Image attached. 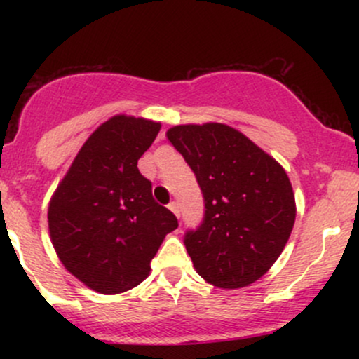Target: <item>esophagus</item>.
<instances>
[{
  "mask_svg": "<svg viewBox=\"0 0 359 359\" xmlns=\"http://www.w3.org/2000/svg\"><path fill=\"white\" fill-rule=\"evenodd\" d=\"M168 209H170V211L174 212L177 217H180V209H179V204H177L175 201H174V203H170V204H168Z\"/></svg>",
  "mask_w": 359,
  "mask_h": 359,
  "instance_id": "obj_1",
  "label": "esophagus"
}]
</instances>
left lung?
Here are the masks:
<instances>
[{
	"mask_svg": "<svg viewBox=\"0 0 359 359\" xmlns=\"http://www.w3.org/2000/svg\"><path fill=\"white\" fill-rule=\"evenodd\" d=\"M197 177L204 221L185 234L194 269L217 288L248 287L271 269L295 222V196L273 156L222 123L167 131Z\"/></svg>",
	"mask_w": 359,
	"mask_h": 359,
	"instance_id": "left-lung-1",
	"label": "left lung"
}]
</instances>
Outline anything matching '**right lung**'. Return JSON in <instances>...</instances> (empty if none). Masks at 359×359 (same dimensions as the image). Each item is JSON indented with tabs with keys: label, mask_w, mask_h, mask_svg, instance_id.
Listing matches in <instances>:
<instances>
[{
	"label": "right lung",
	"mask_w": 359,
	"mask_h": 359,
	"mask_svg": "<svg viewBox=\"0 0 359 359\" xmlns=\"http://www.w3.org/2000/svg\"><path fill=\"white\" fill-rule=\"evenodd\" d=\"M160 128L151 119L111 116L86 140L48 203L57 257L90 290L114 295L140 285L179 226L137 167Z\"/></svg>",
	"instance_id": "add662e5"
}]
</instances>
